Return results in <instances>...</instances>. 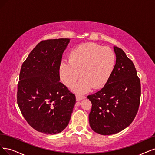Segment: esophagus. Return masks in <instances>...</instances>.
<instances>
[{
    "label": "esophagus",
    "instance_id": "1",
    "mask_svg": "<svg viewBox=\"0 0 155 155\" xmlns=\"http://www.w3.org/2000/svg\"><path fill=\"white\" fill-rule=\"evenodd\" d=\"M85 98V97L83 95H81V94H76V99L77 101H81V100H82Z\"/></svg>",
    "mask_w": 155,
    "mask_h": 155
}]
</instances>
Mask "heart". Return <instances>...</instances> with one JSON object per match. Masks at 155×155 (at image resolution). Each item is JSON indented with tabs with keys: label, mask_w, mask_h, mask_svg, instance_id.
<instances>
[{
	"label": "heart",
	"mask_w": 155,
	"mask_h": 155,
	"mask_svg": "<svg viewBox=\"0 0 155 155\" xmlns=\"http://www.w3.org/2000/svg\"><path fill=\"white\" fill-rule=\"evenodd\" d=\"M115 55L111 49L94 43H86L76 47L69 54L68 61L60 65L61 81L71 87L81 73V80L74 87L77 93H85L92 87L98 89L104 86L113 72Z\"/></svg>",
	"instance_id": "heart-1"
}]
</instances>
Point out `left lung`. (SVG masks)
<instances>
[{"instance_id": "obj_1", "label": "left lung", "mask_w": 155, "mask_h": 155, "mask_svg": "<svg viewBox=\"0 0 155 155\" xmlns=\"http://www.w3.org/2000/svg\"><path fill=\"white\" fill-rule=\"evenodd\" d=\"M116 64L101 90L87 98L92 107L89 121L93 130L102 135L122 131L130 125L138 112L141 85L134 65L121 48L114 47Z\"/></svg>"}]
</instances>
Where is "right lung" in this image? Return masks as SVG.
<instances>
[{
  "instance_id": "add662e5",
  "label": "right lung",
  "mask_w": 155,
  "mask_h": 155,
  "mask_svg": "<svg viewBox=\"0 0 155 155\" xmlns=\"http://www.w3.org/2000/svg\"><path fill=\"white\" fill-rule=\"evenodd\" d=\"M68 38L37 44L21 69L17 101L27 122L38 132H62L70 120L76 97L60 82L59 68Z\"/></svg>"
}]
</instances>
